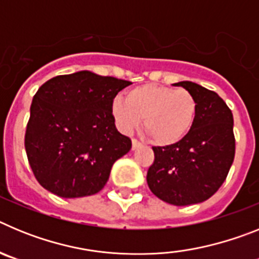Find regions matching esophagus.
Returning <instances> with one entry per match:
<instances>
[{
  "instance_id": "esophagus-1",
  "label": "esophagus",
  "mask_w": 259,
  "mask_h": 259,
  "mask_svg": "<svg viewBox=\"0 0 259 259\" xmlns=\"http://www.w3.org/2000/svg\"><path fill=\"white\" fill-rule=\"evenodd\" d=\"M143 145V144L140 143V141L139 140H136V139H134V140H132V149H137V148H140V146Z\"/></svg>"
}]
</instances>
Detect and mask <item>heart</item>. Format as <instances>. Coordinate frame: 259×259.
Masks as SVG:
<instances>
[{"label":"heart","instance_id":"b5f03b06","mask_svg":"<svg viewBox=\"0 0 259 259\" xmlns=\"http://www.w3.org/2000/svg\"><path fill=\"white\" fill-rule=\"evenodd\" d=\"M111 113L123 132L132 131L144 118V130L150 140L167 146L189 134L197 114V101L185 89L144 84L128 91L125 100L114 98Z\"/></svg>","mask_w":259,"mask_h":259}]
</instances>
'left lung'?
<instances>
[{"mask_svg": "<svg viewBox=\"0 0 259 259\" xmlns=\"http://www.w3.org/2000/svg\"><path fill=\"white\" fill-rule=\"evenodd\" d=\"M197 101V114L189 134L179 143L153 146L154 162L146 182L159 200L176 206L210 198L226 180L235 158L233 116L212 91L192 81H180Z\"/></svg>", "mask_w": 259, "mask_h": 259, "instance_id": "1", "label": "left lung"}]
</instances>
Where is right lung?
<instances>
[{"mask_svg": "<svg viewBox=\"0 0 259 259\" xmlns=\"http://www.w3.org/2000/svg\"><path fill=\"white\" fill-rule=\"evenodd\" d=\"M132 84L91 71L59 75L38 88L24 146L33 175L63 198L92 196L105 187L114 162L131 149L116 130L114 98Z\"/></svg>", "mask_w": 259, "mask_h": 259, "instance_id": "right-lung-1", "label": "right lung"}]
</instances>
